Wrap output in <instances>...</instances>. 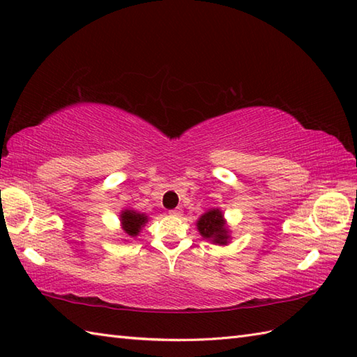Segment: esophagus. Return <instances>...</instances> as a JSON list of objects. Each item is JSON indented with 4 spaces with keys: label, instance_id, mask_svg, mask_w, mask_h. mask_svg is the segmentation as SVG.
I'll use <instances>...</instances> for the list:
<instances>
[{
    "label": "esophagus",
    "instance_id": "1",
    "mask_svg": "<svg viewBox=\"0 0 357 357\" xmlns=\"http://www.w3.org/2000/svg\"><path fill=\"white\" fill-rule=\"evenodd\" d=\"M169 215H170V216H181V215H183V210H181V208L170 210V211H169Z\"/></svg>",
    "mask_w": 357,
    "mask_h": 357
}]
</instances>
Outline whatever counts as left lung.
Instances as JSON below:
<instances>
[{
    "label": "left lung",
    "instance_id": "1",
    "mask_svg": "<svg viewBox=\"0 0 357 357\" xmlns=\"http://www.w3.org/2000/svg\"><path fill=\"white\" fill-rule=\"evenodd\" d=\"M196 225H198V230L204 239H208L218 245L229 244L230 233L227 229L222 211L219 208H211L207 213H204Z\"/></svg>",
    "mask_w": 357,
    "mask_h": 357
}]
</instances>
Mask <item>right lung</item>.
Masks as SVG:
<instances>
[{
	"label": "right lung",
	"instance_id": "right-lung-1",
	"mask_svg": "<svg viewBox=\"0 0 357 357\" xmlns=\"http://www.w3.org/2000/svg\"><path fill=\"white\" fill-rule=\"evenodd\" d=\"M121 225H123V230L127 236L135 238L138 236L141 229L147 224L149 218L144 213H138L135 210H124L121 211Z\"/></svg>",
	"mask_w": 357,
	"mask_h": 357
}]
</instances>
